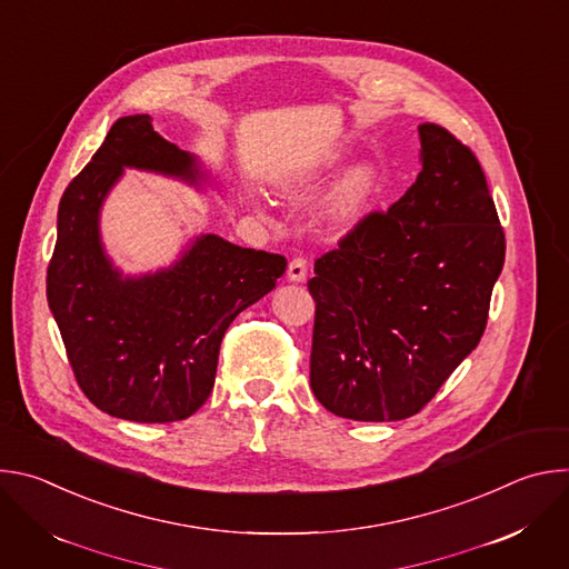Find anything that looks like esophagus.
<instances>
[{
  "instance_id": "esophagus-1",
  "label": "esophagus",
  "mask_w": 569,
  "mask_h": 569,
  "mask_svg": "<svg viewBox=\"0 0 569 569\" xmlns=\"http://www.w3.org/2000/svg\"><path fill=\"white\" fill-rule=\"evenodd\" d=\"M308 277V261L306 259H292L288 266V279L292 283H301Z\"/></svg>"
}]
</instances>
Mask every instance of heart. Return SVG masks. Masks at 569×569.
Wrapping results in <instances>:
<instances>
[{"label":"heart","mask_w":569,"mask_h":569,"mask_svg":"<svg viewBox=\"0 0 569 569\" xmlns=\"http://www.w3.org/2000/svg\"><path fill=\"white\" fill-rule=\"evenodd\" d=\"M380 191L382 171L373 161H362V164L349 169L331 189L323 213L336 229H351L369 213Z\"/></svg>","instance_id":"1"}]
</instances>
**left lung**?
I'll return each mask as SVG.
<instances>
[{
    "label": "left lung",
    "mask_w": 569,
    "mask_h": 569,
    "mask_svg": "<svg viewBox=\"0 0 569 569\" xmlns=\"http://www.w3.org/2000/svg\"><path fill=\"white\" fill-rule=\"evenodd\" d=\"M421 173L315 261L310 387L353 421L415 417L479 345L505 231L477 157L419 126Z\"/></svg>",
    "instance_id": "left-lung-1"
}]
</instances>
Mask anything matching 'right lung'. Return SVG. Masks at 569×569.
Masks as SVG:
<instances>
[{
    "label": "right lung",
    "instance_id": "obj_1",
    "mask_svg": "<svg viewBox=\"0 0 569 569\" xmlns=\"http://www.w3.org/2000/svg\"><path fill=\"white\" fill-rule=\"evenodd\" d=\"M126 169L213 184L202 161L159 137L148 114L121 117L60 198L47 301L73 376L101 412L173 423L202 408L224 331L277 286L286 259L200 233L169 268L126 274L101 238L103 202Z\"/></svg>",
    "mask_w": 569,
    "mask_h": 569
}]
</instances>
